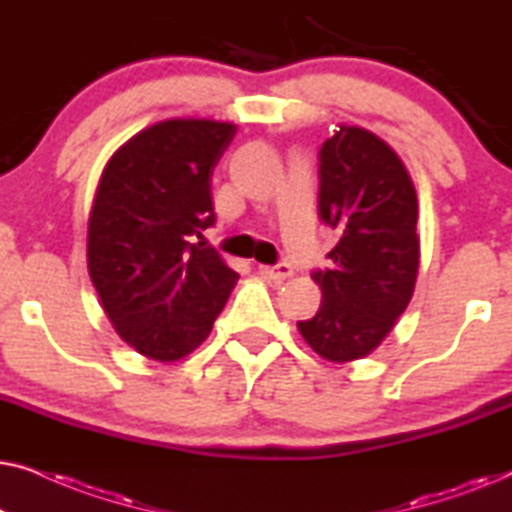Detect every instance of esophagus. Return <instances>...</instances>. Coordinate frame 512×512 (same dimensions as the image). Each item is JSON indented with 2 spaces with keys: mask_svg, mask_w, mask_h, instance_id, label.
Returning a JSON list of instances; mask_svg holds the SVG:
<instances>
[{
  "mask_svg": "<svg viewBox=\"0 0 512 512\" xmlns=\"http://www.w3.org/2000/svg\"><path fill=\"white\" fill-rule=\"evenodd\" d=\"M258 272L270 282H284L286 277L293 275V268L289 263H277V265H258Z\"/></svg>",
  "mask_w": 512,
  "mask_h": 512,
  "instance_id": "esophagus-1",
  "label": "esophagus"
}]
</instances>
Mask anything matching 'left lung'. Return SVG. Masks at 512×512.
<instances>
[{
	"instance_id": "obj_1",
	"label": "left lung",
	"mask_w": 512,
	"mask_h": 512,
	"mask_svg": "<svg viewBox=\"0 0 512 512\" xmlns=\"http://www.w3.org/2000/svg\"><path fill=\"white\" fill-rule=\"evenodd\" d=\"M319 219L340 240L328 268L312 272L321 307L298 331L328 361L363 359L405 312L419 268L417 193L387 142L340 125L321 144Z\"/></svg>"
}]
</instances>
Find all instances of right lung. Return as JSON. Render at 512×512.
Instances as JSON below:
<instances>
[{"label":"right lung","instance_id":"add662e5","mask_svg":"<svg viewBox=\"0 0 512 512\" xmlns=\"http://www.w3.org/2000/svg\"><path fill=\"white\" fill-rule=\"evenodd\" d=\"M233 123L172 118L128 139L104 167L88 219V272L116 333L177 361L202 345L237 282L219 251L212 172Z\"/></svg>","mask_w":512,"mask_h":512}]
</instances>
